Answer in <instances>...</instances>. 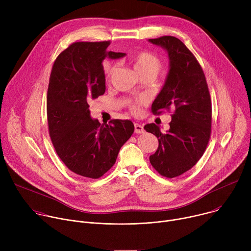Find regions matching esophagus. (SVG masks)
I'll list each match as a JSON object with an SVG mask.
<instances>
[{"label": "esophagus", "mask_w": 251, "mask_h": 251, "mask_svg": "<svg viewBox=\"0 0 251 251\" xmlns=\"http://www.w3.org/2000/svg\"><path fill=\"white\" fill-rule=\"evenodd\" d=\"M134 127H135V133H137V134L144 133V128H143L142 125H140V124H138V123H135V124H134Z\"/></svg>", "instance_id": "obj_1"}]
</instances>
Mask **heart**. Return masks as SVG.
Listing matches in <instances>:
<instances>
[{
  "mask_svg": "<svg viewBox=\"0 0 251 251\" xmlns=\"http://www.w3.org/2000/svg\"><path fill=\"white\" fill-rule=\"evenodd\" d=\"M132 63L134 69L139 75H152L156 78V76L160 74L162 69V62L160 58L150 52V51H140L138 52L132 59ZM103 73L105 79L110 81L113 75L117 69V64L109 61H104L103 64ZM146 103L145 98H138L128 102V108L133 114H138L141 111V107Z\"/></svg>",
  "mask_w": 251,
  "mask_h": 251,
  "instance_id": "heart-1",
  "label": "heart"
}]
</instances>
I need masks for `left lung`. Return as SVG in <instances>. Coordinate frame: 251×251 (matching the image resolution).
<instances>
[{
    "instance_id": "obj_1",
    "label": "left lung",
    "mask_w": 251,
    "mask_h": 251,
    "mask_svg": "<svg viewBox=\"0 0 251 251\" xmlns=\"http://www.w3.org/2000/svg\"><path fill=\"white\" fill-rule=\"evenodd\" d=\"M149 41L166 49L170 57L168 77L151 110L160 115L172 109L173 114L166 133L154 123L144 129L159 140L151 165L172 178L191 170L203 155L211 134V99L202 68L184 43L171 35Z\"/></svg>"
}]
</instances>
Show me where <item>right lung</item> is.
I'll use <instances>...</instances> for the list:
<instances>
[{"label": "right lung", "instance_id": "add662e5", "mask_svg": "<svg viewBox=\"0 0 251 251\" xmlns=\"http://www.w3.org/2000/svg\"><path fill=\"white\" fill-rule=\"evenodd\" d=\"M109 45L110 41L71 44L54 60L49 82L47 114L54 150L71 172L89 178H99L113 167L134 132L130 120L101 124L90 117L89 102L105 92L102 60L125 55L106 52Z\"/></svg>", "mask_w": 251, "mask_h": 251}]
</instances>
